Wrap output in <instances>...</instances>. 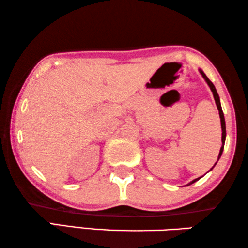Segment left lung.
I'll use <instances>...</instances> for the list:
<instances>
[{
    "mask_svg": "<svg viewBox=\"0 0 248 248\" xmlns=\"http://www.w3.org/2000/svg\"><path fill=\"white\" fill-rule=\"evenodd\" d=\"M199 73L202 74V76L203 77V79L206 80V82H207V84H208V86H209L210 89H211V92H213V95H214L215 102H216L217 108H218V110H219V117H220V123H221V132H222V133H221V148H220V151H219V155H218V160H219V159H220V156H221V154H222V151H224L225 140H226V124H225V117H224V113H222V109H221V105H220V99H219V96H218V93H217V91H216V88H215L214 84H213V82H211L209 79H208V77L206 76V75H204V73H203V71H202V69H199ZM218 160H217V162H218ZM217 162L215 163V166H216ZM215 166H214V167H215ZM214 167L211 168L210 170H213ZM200 178H202V177H200ZM200 178H198V179H195V180H192L191 182H189V184L186 185V186H189V185H192L193 182L198 181Z\"/></svg>",
    "mask_w": 248,
    "mask_h": 248,
    "instance_id": "left-lung-1",
    "label": "left lung"
}]
</instances>
